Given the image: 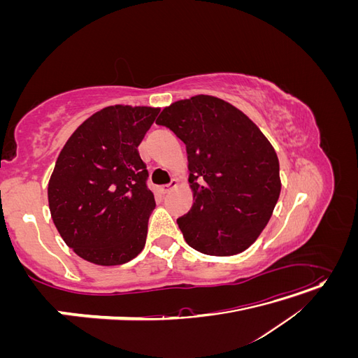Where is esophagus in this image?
Segmentation results:
<instances>
[{"label": "esophagus", "instance_id": "esophagus-1", "mask_svg": "<svg viewBox=\"0 0 358 358\" xmlns=\"http://www.w3.org/2000/svg\"><path fill=\"white\" fill-rule=\"evenodd\" d=\"M178 185H179V180H178V179H173V180L169 183V185H162V187H161V192H162V194H169L171 189H175Z\"/></svg>", "mask_w": 358, "mask_h": 358}]
</instances>
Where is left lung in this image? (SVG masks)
Returning <instances> with one entry per match:
<instances>
[{"instance_id":"1","label":"left lung","mask_w":358,"mask_h":358,"mask_svg":"<svg viewBox=\"0 0 358 358\" xmlns=\"http://www.w3.org/2000/svg\"><path fill=\"white\" fill-rule=\"evenodd\" d=\"M187 146L194 204L178 218L187 243L229 257L251 246L280 194L279 159L259 128L212 95L170 104L157 119Z\"/></svg>"}]
</instances>
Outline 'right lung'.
Instances as JSON below:
<instances>
[{"mask_svg": "<svg viewBox=\"0 0 358 358\" xmlns=\"http://www.w3.org/2000/svg\"><path fill=\"white\" fill-rule=\"evenodd\" d=\"M158 113L146 106L104 107L59 152L49 209L64 242L86 262L124 264L145 248L155 199L137 148Z\"/></svg>", "mask_w": 358, "mask_h": 358, "instance_id": "1", "label": "right lung"}]
</instances>
